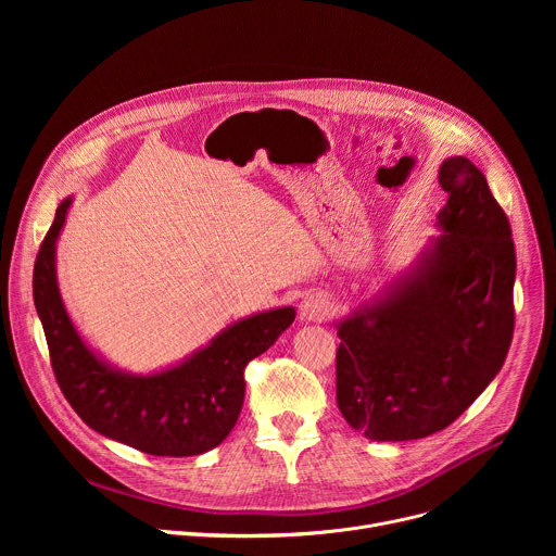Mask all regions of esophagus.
<instances>
[{"instance_id": "obj_1", "label": "esophagus", "mask_w": 556, "mask_h": 556, "mask_svg": "<svg viewBox=\"0 0 556 556\" xmlns=\"http://www.w3.org/2000/svg\"><path fill=\"white\" fill-rule=\"evenodd\" d=\"M330 314V305L324 296L319 294H307L301 305H299V316L301 321H324Z\"/></svg>"}]
</instances>
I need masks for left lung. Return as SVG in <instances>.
I'll use <instances>...</instances> for the list:
<instances>
[{
	"instance_id": "8db88e82",
	"label": "left lung",
	"mask_w": 556,
	"mask_h": 556,
	"mask_svg": "<svg viewBox=\"0 0 556 556\" xmlns=\"http://www.w3.org/2000/svg\"><path fill=\"white\" fill-rule=\"evenodd\" d=\"M448 193L416 262L337 324V403L376 442L427 438L500 374L515 330V244L484 174L440 165Z\"/></svg>"
}]
</instances>
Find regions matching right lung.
Here are the masks:
<instances>
[{
  "instance_id": "right-lung-1",
  "label": "right lung",
  "mask_w": 556,
  "mask_h": 556,
  "mask_svg": "<svg viewBox=\"0 0 556 556\" xmlns=\"http://www.w3.org/2000/svg\"><path fill=\"white\" fill-rule=\"evenodd\" d=\"M65 198L39 249L33 296L65 401L90 429L149 455L191 457L222 444L244 405V367L292 326V305L264 309L224 328L176 365L125 371L97 354L72 324L56 281Z\"/></svg>"
}]
</instances>
